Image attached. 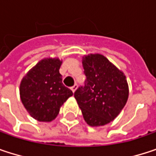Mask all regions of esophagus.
<instances>
[{
  "label": "esophagus",
  "instance_id": "34e87169",
  "mask_svg": "<svg viewBox=\"0 0 156 156\" xmlns=\"http://www.w3.org/2000/svg\"><path fill=\"white\" fill-rule=\"evenodd\" d=\"M77 88H78V86H77V85H74V86H73V87H71V90L73 91V93H74V92H75V91L77 90Z\"/></svg>",
  "mask_w": 156,
  "mask_h": 156
}]
</instances>
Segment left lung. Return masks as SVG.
Returning <instances> with one entry per match:
<instances>
[{
	"instance_id": "left-lung-1",
	"label": "left lung",
	"mask_w": 156,
	"mask_h": 156,
	"mask_svg": "<svg viewBox=\"0 0 156 156\" xmlns=\"http://www.w3.org/2000/svg\"><path fill=\"white\" fill-rule=\"evenodd\" d=\"M85 87L74 97L84 120L90 126H102L113 121L126 106L129 88L122 70L98 53L82 58Z\"/></svg>"
}]
</instances>
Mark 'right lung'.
Masks as SVG:
<instances>
[{
    "label": "right lung",
    "mask_w": 156,
    "mask_h": 156,
    "mask_svg": "<svg viewBox=\"0 0 156 156\" xmlns=\"http://www.w3.org/2000/svg\"><path fill=\"white\" fill-rule=\"evenodd\" d=\"M58 58L40 60L22 78L20 84V100L28 113L40 122H51L64 102L73 95L62 83Z\"/></svg>",
    "instance_id": "1"
}]
</instances>
